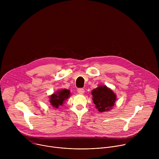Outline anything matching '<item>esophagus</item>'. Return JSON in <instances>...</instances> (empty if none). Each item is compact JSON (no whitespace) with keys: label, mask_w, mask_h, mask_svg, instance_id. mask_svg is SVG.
I'll return each instance as SVG.
<instances>
[{"label":"esophagus","mask_w":159,"mask_h":159,"mask_svg":"<svg viewBox=\"0 0 159 159\" xmlns=\"http://www.w3.org/2000/svg\"><path fill=\"white\" fill-rule=\"evenodd\" d=\"M77 92H78L79 94H83L84 93V92H85V90H84V89L83 88H79V89H78V90H77Z\"/></svg>","instance_id":"34e87169"}]
</instances>
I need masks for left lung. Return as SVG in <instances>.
Here are the masks:
<instances>
[{
	"mask_svg": "<svg viewBox=\"0 0 159 159\" xmlns=\"http://www.w3.org/2000/svg\"><path fill=\"white\" fill-rule=\"evenodd\" d=\"M93 101L101 112L109 111L115 105L116 95L106 85H99L92 91Z\"/></svg>",
	"mask_w": 159,
	"mask_h": 159,
	"instance_id": "left-lung-1",
	"label": "left lung"
}]
</instances>
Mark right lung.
I'll use <instances>...</instances> for the list:
<instances>
[{
	"label": "right lung",
	"mask_w": 159,
	"mask_h": 159,
	"mask_svg": "<svg viewBox=\"0 0 159 159\" xmlns=\"http://www.w3.org/2000/svg\"><path fill=\"white\" fill-rule=\"evenodd\" d=\"M70 95V90L66 89L58 90L50 97V102L55 108H58V106H62L64 101L69 98Z\"/></svg>",
	"instance_id": "right-lung-1"
}]
</instances>
